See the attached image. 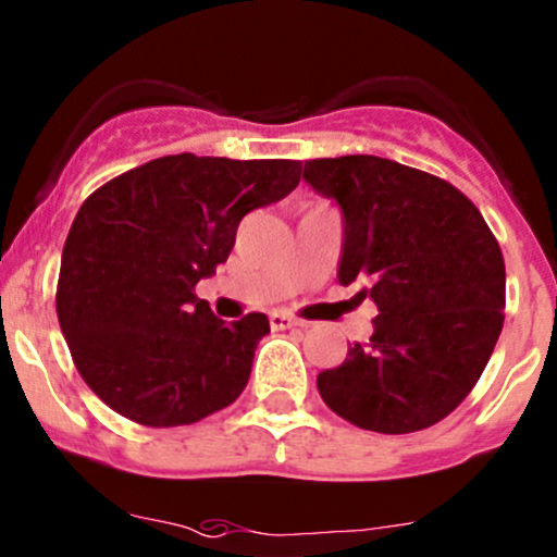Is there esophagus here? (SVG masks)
Masks as SVG:
<instances>
[{
  "instance_id": "esophagus-1",
  "label": "esophagus",
  "mask_w": 557,
  "mask_h": 557,
  "mask_svg": "<svg viewBox=\"0 0 557 557\" xmlns=\"http://www.w3.org/2000/svg\"><path fill=\"white\" fill-rule=\"evenodd\" d=\"M269 325H272L274 331H285V327L298 325V320L288 312H272V314H269Z\"/></svg>"
}]
</instances>
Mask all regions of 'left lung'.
<instances>
[{
    "mask_svg": "<svg viewBox=\"0 0 557 557\" xmlns=\"http://www.w3.org/2000/svg\"><path fill=\"white\" fill-rule=\"evenodd\" d=\"M342 210L338 283H368V344L318 376L360 430L406 435L446 419L483 373L505 323V259L480 210L448 181L371 154L304 162Z\"/></svg>",
    "mask_w": 557,
    "mask_h": 557,
    "instance_id": "1",
    "label": "left lung"
}]
</instances>
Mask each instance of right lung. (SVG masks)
Listing matches in <instances>:
<instances>
[{
	"label": "right lung",
	"instance_id": "right-lung-1",
	"mask_svg": "<svg viewBox=\"0 0 557 557\" xmlns=\"http://www.w3.org/2000/svg\"><path fill=\"white\" fill-rule=\"evenodd\" d=\"M296 160L171 154L82 202L58 277V323L87 386L146 426L195 424L243 395L267 314L224 323L195 285L230 259L239 221L288 197Z\"/></svg>",
	"mask_w": 557,
	"mask_h": 557
}]
</instances>
